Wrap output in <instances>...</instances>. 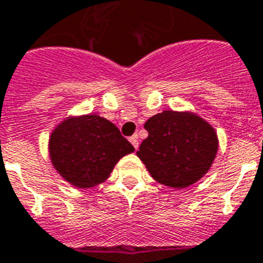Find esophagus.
I'll return each mask as SVG.
<instances>
[{
	"label": "esophagus",
	"instance_id": "obj_1",
	"mask_svg": "<svg viewBox=\"0 0 263 263\" xmlns=\"http://www.w3.org/2000/svg\"><path fill=\"white\" fill-rule=\"evenodd\" d=\"M129 142H131V144L134 147H135V150H138V147H139V140H138V136L134 135L129 138Z\"/></svg>",
	"mask_w": 263,
	"mask_h": 263
}]
</instances>
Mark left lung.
Returning a JSON list of instances; mask_svg holds the SVG:
<instances>
[{"label": "left lung", "instance_id": "8db88e82", "mask_svg": "<svg viewBox=\"0 0 263 263\" xmlns=\"http://www.w3.org/2000/svg\"><path fill=\"white\" fill-rule=\"evenodd\" d=\"M148 132L136 153L154 180L183 189L209 172L219 148L215 128L192 110H163L144 123Z\"/></svg>", "mask_w": 263, "mask_h": 263}]
</instances>
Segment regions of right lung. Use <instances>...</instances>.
I'll use <instances>...</instances> for the list:
<instances>
[{
	"mask_svg": "<svg viewBox=\"0 0 263 263\" xmlns=\"http://www.w3.org/2000/svg\"><path fill=\"white\" fill-rule=\"evenodd\" d=\"M135 151L116 125L96 113L69 116L48 139L51 163L74 187L100 185L124 155Z\"/></svg>",
	"mask_w": 263,
	"mask_h": 263,
	"instance_id": "right-lung-1",
	"label": "right lung"
}]
</instances>
